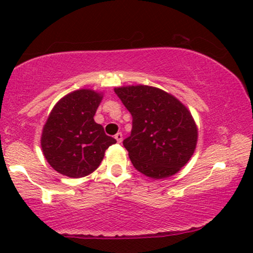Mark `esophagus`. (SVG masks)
Segmentation results:
<instances>
[{
    "label": "esophagus",
    "instance_id": "obj_1",
    "mask_svg": "<svg viewBox=\"0 0 253 253\" xmlns=\"http://www.w3.org/2000/svg\"><path fill=\"white\" fill-rule=\"evenodd\" d=\"M115 139L117 140V143H122V140H123V134L121 133V132H117V133L115 134Z\"/></svg>",
    "mask_w": 253,
    "mask_h": 253
}]
</instances>
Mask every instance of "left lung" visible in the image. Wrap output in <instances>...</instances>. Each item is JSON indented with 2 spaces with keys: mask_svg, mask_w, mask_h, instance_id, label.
Here are the masks:
<instances>
[{
  "mask_svg": "<svg viewBox=\"0 0 253 253\" xmlns=\"http://www.w3.org/2000/svg\"><path fill=\"white\" fill-rule=\"evenodd\" d=\"M132 115L123 140L133 167L152 178L174 175L192 157L198 131L191 113L175 96L146 85L114 89Z\"/></svg>",
  "mask_w": 253,
  "mask_h": 253,
  "instance_id": "1",
  "label": "left lung"
}]
</instances>
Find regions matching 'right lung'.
I'll return each mask as SVG.
<instances>
[{"instance_id":"1","label":"right lung","mask_w":253,"mask_h":253,"mask_svg":"<svg viewBox=\"0 0 253 253\" xmlns=\"http://www.w3.org/2000/svg\"><path fill=\"white\" fill-rule=\"evenodd\" d=\"M102 95L92 89L69 93L54 106L41 136L44 158L69 177H84L101 164L105 151L115 144L102 126L94 122Z\"/></svg>"}]
</instances>
